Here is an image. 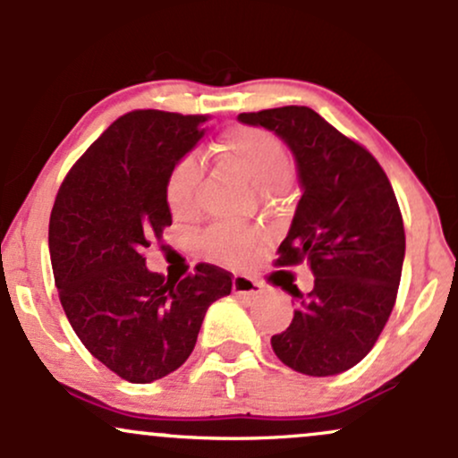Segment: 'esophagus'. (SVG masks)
Wrapping results in <instances>:
<instances>
[{"label":"esophagus","instance_id":"1","mask_svg":"<svg viewBox=\"0 0 458 458\" xmlns=\"http://www.w3.org/2000/svg\"><path fill=\"white\" fill-rule=\"evenodd\" d=\"M265 286L260 282L251 280L247 276H234L233 280V293L236 297H243V299H256L262 295Z\"/></svg>","mask_w":458,"mask_h":458}]
</instances>
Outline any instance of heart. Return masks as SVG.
Here are the masks:
<instances>
[{"label":"heart","instance_id":"heart-1","mask_svg":"<svg viewBox=\"0 0 458 458\" xmlns=\"http://www.w3.org/2000/svg\"><path fill=\"white\" fill-rule=\"evenodd\" d=\"M219 161L228 170L243 176L259 191L277 189L291 176V159L282 141L265 129L236 127L219 146ZM199 167L193 159H182L170 172L165 182V202L174 217H189L196 211V189ZM254 239L247 234L215 230L204 241V250L213 260L224 265H243L250 259Z\"/></svg>","mask_w":458,"mask_h":458}]
</instances>
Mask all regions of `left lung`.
Listing matches in <instances>:
<instances>
[{"instance_id":"left-lung-1","label":"left lung","mask_w":458,"mask_h":458,"mask_svg":"<svg viewBox=\"0 0 458 458\" xmlns=\"http://www.w3.org/2000/svg\"><path fill=\"white\" fill-rule=\"evenodd\" d=\"M239 123L280 138L295 157L301 199L277 265L308 262L303 297L288 273L276 282L299 301L291 327L273 335L282 364L334 377L368 355L390 318L404 260V228L394 189L375 157L310 107L239 114Z\"/></svg>"}]
</instances>
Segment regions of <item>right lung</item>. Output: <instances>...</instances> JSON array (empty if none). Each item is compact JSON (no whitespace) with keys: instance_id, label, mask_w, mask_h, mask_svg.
I'll return each instance as SVG.
<instances>
[{"instance_id":"add662e5","label":"right lung","mask_w":458,"mask_h":458,"mask_svg":"<svg viewBox=\"0 0 458 458\" xmlns=\"http://www.w3.org/2000/svg\"><path fill=\"white\" fill-rule=\"evenodd\" d=\"M204 120L155 109L123 115L72 165L51 211V265L68 323L131 383L185 364L208 306L233 291L230 273L215 265L170 280L144 259L172 225L167 176L204 138Z\"/></svg>"}]
</instances>
